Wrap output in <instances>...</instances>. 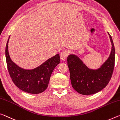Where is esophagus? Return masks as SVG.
Returning a JSON list of instances; mask_svg holds the SVG:
<instances>
[{
	"label": "esophagus",
	"mask_w": 120,
	"mask_h": 120,
	"mask_svg": "<svg viewBox=\"0 0 120 120\" xmlns=\"http://www.w3.org/2000/svg\"><path fill=\"white\" fill-rule=\"evenodd\" d=\"M60 58L61 60H65L68 56V53L66 51H62L60 54Z\"/></svg>",
	"instance_id": "esophagus-1"
}]
</instances>
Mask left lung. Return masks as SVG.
<instances>
[{"label": "left lung", "mask_w": 120, "mask_h": 120, "mask_svg": "<svg viewBox=\"0 0 120 120\" xmlns=\"http://www.w3.org/2000/svg\"><path fill=\"white\" fill-rule=\"evenodd\" d=\"M108 34L112 46L111 54L98 69L89 68L75 55L70 54L68 56L67 61L71 85L79 94H96L107 86L111 79L115 64V47L111 36Z\"/></svg>", "instance_id": "1"}]
</instances>
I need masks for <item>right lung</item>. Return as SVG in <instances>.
Returning <instances> with one entry per match:
<instances>
[{"instance_id": "right-lung-1", "label": "right lung", "mask_w": 120, "mask_h": 120, "mask_svg": "<svg viewBox=\"0 0 120 120\" xmlns=\"http://www.w3.org/2000/svg\"><path fill=\"white\" fill-rule=\"evenodd\" d=\"M9 37L6 46L5 56L7 69L13 83L18 88L29 94L43 92L48 86L53 70L60 63L59 54H57L49 59L35 69H23L13 62L9 56L8 48Z\"/></svg>"}]
</instances>
